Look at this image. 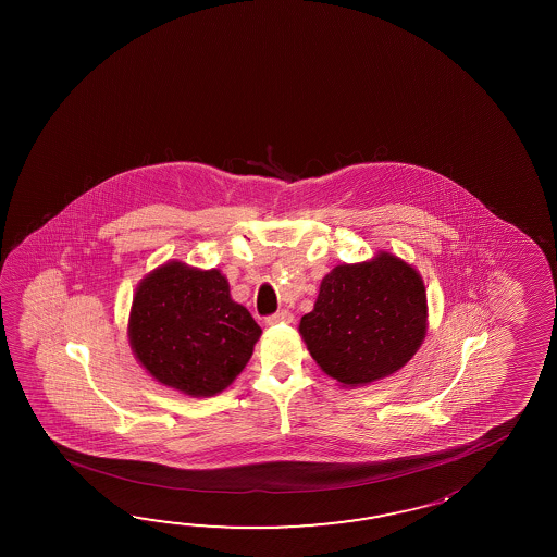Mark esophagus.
<instances>
[{"label":"esophagus","mask_w":557,"mask_h":557,"mask_svg":"<svg viewBox=\"0 0 557 557\" xmlns=\"http://www.w3.org/2000/svg\"><path fill=\"white\" fill-rule=\"evenodd\" d=\"M295 317H293V312L290 310H278V312H274L271 317H267V324H283V322H293Z\"/></svg>","instance_id":"obj_1"}]
</instances>
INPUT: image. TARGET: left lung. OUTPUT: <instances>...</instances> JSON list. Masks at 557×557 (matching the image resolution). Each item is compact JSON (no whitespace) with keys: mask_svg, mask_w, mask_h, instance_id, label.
Segmentation results:
<instances>
[{"mask_svg":"<svg viewBox=\"0 0 557 557\" xmlns=\"http://www.w3.org/2000/svg\"><path fill=\"white\" fill-rule=\"evenodd\" d=\"M426 320L422 276L391 252H379L372 261L334 267L298 331L331 379L362 386L391 376L416 355Z\"/></svg>","mask_w":557,"mask_h":557,"instance_id":"8db88e82","label":"left lung"}]
</instances>
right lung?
Returning a JSON list of instances; mask_svg holds the SVG:
<instances>
[{
  "label": "right lung",
  "instance_id": "1",
  "mask_svg": "<svg viewBox=\"0 0 557 557\" xmlns=\"http://www.w3.org/2000/svg\"><path fill=\"white\" fill-rule=\"evenodd\" d=\"M261 332L216 269L166 262L133 296L129 343L137 360L157 382L193 398L225 391Z\"/></svg>",
  "mask_w": 557,
  "mask_h": 557
}]
</instances>
